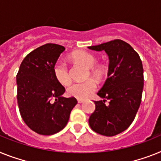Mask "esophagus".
<instances>
[{"mask_svg": "<svg viewBox=\"0 0 161 161\" xmlns=\"http://www.w3.org/2000/svg\"><path fill=\"white\" fill-rule=\"evenodd\" d=\"M83 101H83V99H78V103H83Z\"/></svg>", "mask_w": 161, "mask_h": 161, "instance_id": "1", "label": "esophagus"}]
</instances>
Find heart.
<instances>
[{
	"mask_svg": "<svg viewBox=\"0 0 161 161\" xmlns=\"http://www.w3.org/2000/svg\"><path fill=\"white\" fill-rule=\"evenodd\" d=\"M71 59L77 64H80L87 68V77L91 76L97 80H101L106 75V66L102 64H96L97 57L93 54L87 51H77L71 55ZM53 73L58 83L67 86L71 82L69 69L66 62L59 60L55 62ZM97 88V83L93 79H87L81 83H74L67 88V93L78 99H85L91 95Z\"/></svg>",
	"mask_w": 161,
	"mask_h": 161,
	"instance_id": "obj_1",
	"label": "heart"
}]
</instances>
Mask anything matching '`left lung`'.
Returning a JSON list of instances; mask_svg holds the SVG:
<instances>
[{
	"label": "left lung",
	"instance_id": "obj_1",
	"mask_svg": "<svg viewBox=\"0 0 161 161\" xmlns=\"http://www.w3.org/2000/svg\"><path fill=\"white\" fill-rule=\"evenodd\" d=\"M88 48L105 51L110 60L108 78L97 92L103 100L94 101L89 125L96 133L112 137L126 130L137 114L144 85L142 63L137 51L119 39Z\"/></svg>",
	"mask_w": 161,
	"mask_h": 161
}]
</instances>
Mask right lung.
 I'll list each match as a JSON object with an SVG mask.
<instances>
[{"label": "right lung", "mask_w": 161, "mask_h": 161, "mask_svg": "<svg viewBox=\"0 0 161 161\" xmlns=\"http://www.w3.org/2000/svg\"><path fill=\"white\" fill-rule=\"evenodd\" d=\"M64 50L53 43L39 47L25 56L16 75L19 113L27 126L38 134L62 130L78 103L75 97H62L65 89L54 76V64Z\"/></svg>", "instance_id": "add662e5"}]
</instances>
